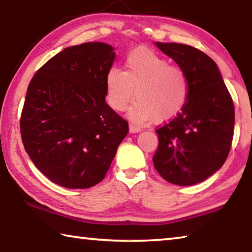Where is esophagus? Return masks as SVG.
Segmentation results:
<instances>
[{"mask_svg": "<svg viewBox=\"0 0 252 252\" xmlns=\"http://www.w3.org/2000/svg\"><path fill=\"white\" fill-rule=\"evenodd\" d=\"M139 131H141V127L133 125V123H130V132L135 133V132H139Z\"/></svg>", "mask_w": 252, "mask_h": 252, "instance_id": "esophagus-1", "label": "esophagus"}]
</instances>
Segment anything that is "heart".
Segmentation results:
<instances>
[{"instance_id":"1","label":"heart","mask_w":252,"mask_h":252,"mask_svg":"<svg viewBox=\"0 0 252 252\" xmlns=\"http://www.w3.org/2000/svg\"><path fill=\"white\" fill-rule=\"evenodd\" d=\"M106 100L111 108L123 111L138 100L129 116L138 122L156 123L177 117L186 105L189 82L185 71L150 50L138 49L126 55L125 71L111 67L105 76Z\"/></svg>"}]
</instances>
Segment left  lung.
I'll return each mask as SVG.
<instances>
[{
	"mask_svg": "<svg viewBox=\"0 0 252 252\" xmlns=\"http://www.w3.org/2000/svg\"><path fill=\"white\" fill-rule=\"evenodd\" d=\"M157 46L178 63L189 82L181 112L161 126L152 160L160 176L178 186H192L222 167L231 149L234 105L216 62L202 51L179 43Z\"/></svg>",
	"mask_w": 252,
	"mask_h": 252,
	"instance_id": "obj_1",
	"label": "left lung"
}]
</instances>
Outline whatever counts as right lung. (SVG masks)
I'll list each match as a JSON object with an SVG mask.
<instances>
[{
	"instance_id": "right-lung-1",
	"label": "right lung",
	"mask_w": 252,
	"mask_h": 252,
	"mask_svg": "<svg viewBox=\"0 0 252 252\" xmlns=\"http://www.w3.org/2000/svg\"><path fill=\"white\" fill-rule=\"evenodd\" d=\"M116 53L101 42L70 46L29 84L20 119L25 151L51 181L87 189L103 180L129 123L105 103Z\"/></svg>"
}]
</instances>
